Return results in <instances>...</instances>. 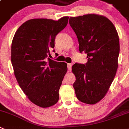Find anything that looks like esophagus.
Segmentation results:
<instances>
[{
  "label": "esophagus",
  "mask_w": 129,
  "mask_h": 129,
  "mask_svg": "<svg viewBox=\"0 0 129 129\" xmlns=\"http://www.w3.org/2000/svg\"><path fill=\"white\" fill-rule=\"evenodd\" d=\"M72 65H73V64L72 63H68V68L70 71H71V70H72Z\"/></svg>",
  "instance_id": "obj_1"
}]
</instances>
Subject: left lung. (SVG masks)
<instances>
[{
	"instance_id": "left-lung-1",
	"label": "left lung",
	"mask_w": 129,
	"mask_h": 129,
	"mask_svg": "<svg viewBox=\"0 0 129 129\" xmlns=\"http://www.w3.org/2000/svg\"><path fill=\"white\" fill-rule=\"evenodd\" d=\"M69 23L78 39L80 52L87 56L85 64L75 63L72 67L76 96L81 102L94 105L105 96L116 75L118 35L112 22L101 15L71 17Z\"/></svg>"
}]
</instances>
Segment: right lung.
<instances>
[{
    "instance_id": "add662e5",
    "label": "right lung",
    "mask_w": 129,
    "mask_h": 129,
    "mask_svg": "<svg viewBox=\"0 0 129 129\" xmlns=\"http://www.w3.org/2000/svg\"><path fill=\"white\" fill-rule=\"evenodd\" d=\"M68 18L30 19L19 27L13 37L11 62L14 75L23 92L40 107H50L59 100L67 64L48 57L54 47L56 36L65 28Z\"/></svg>"
}]
</instances>
